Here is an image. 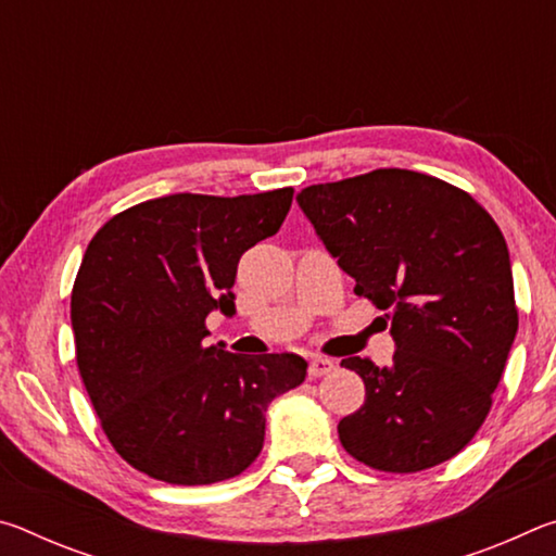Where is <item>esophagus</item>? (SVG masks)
<instances>
[{"label":"esophagus","mask_w":556,"mask_h":556,"mask_svg":"<svg viewBox=\"0 0 556 556\" xmlns=\"http://www.w3.org/2000/svg\"><path fill=\"white\" fill-rule=\"evenodd\" d=\"M333 368H336V363L331 361V357L316 355L308 361V375H312V378H321V375H328Z\"/></svg>","instance_id":"obj_1"}]
</instances>
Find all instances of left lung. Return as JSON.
<instances>
[{"mask_svg":"<svg viewBox=\"0 0 556 556\" xmlns=\"http://www.w3.org/2000/svg\"><path fill=\"white\" fill-rule=\"evenodd\" d=\"M296 203L355 294L392 318V365L341 363L365 382L338 421L343 448L388 473L444 464L485 421L517 333L501 228L460 188L407 168L308 186Z\"/></svg>","mask_w":556,"mask_h":556,"instance_id":"obj_1","label":"left lung"}]
</instances>
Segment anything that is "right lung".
Instances as JSON below:
<instances>
[{
  "mask_svg": "<svg viewBox=\"0 0 556 556\" xmlns=\"http://www.w3.org/2000/svg\"><path fill=\"white\" fill-rule=\"evenodd\" d=\"M291 188L174 193L131 205L90 240L71 294L75 357L117 454L174 485L240 476L265 444L269 402L299 388L294 353L205 345V318L235 316L244 250L285 223Z\"/></svg>",
  "mask_w": 556,
  "mask_h": 556,
  "instance_id": "obj_1",
  "label": "right lung"
}]
</instances>
